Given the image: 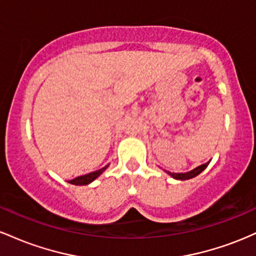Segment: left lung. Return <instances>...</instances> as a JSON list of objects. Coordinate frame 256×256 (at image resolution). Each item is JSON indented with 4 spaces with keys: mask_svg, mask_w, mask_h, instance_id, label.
I'll list each match as a JSON object with an SVG mask.
<instances>
[{
    "mask_svg": "<svg viewBox=\"0 0 256 256\" xmlns=\"http://www.w3.org/2000/svg\"><path fill=\"white\" fill-rule=\"evenodd\" d=\"M208 165H210V161H208V162L204 164V165L196 167V168H194V170H192V171H189V172H185V173H173V172H168V171H166V172L168 173V174L171 176V177L174 178V179H179V180H186V179L194 178V177H196V176H198L200 173L204 171V170Z\"/></svg>",
    "mask_w": 256,
    "mask_h": 256,
    "instance_id": "obj_1",
    "label": "left lung"
}]
</instances>
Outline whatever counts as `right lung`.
Masks as SVG:
<instances>
[{"instance_id": "1", "label": "right lung", "mask_w": 256, "mask_h": 256, "mask_svg": "<svg viewBox=\"0 0 256 256\" xmlns=\"http://www.w3.org/2000/svg\"><path fill=\"white\" fill-rule=\"evenodd\" d=\"M107 167H108V165L102 167L101 170H98V171L90 172V173H88V174L79 176V177H76L74 179H71V180H68V183L74 184V185H86V184H89V183H91V182L95 180V179L98 178V176L101 174V173L104 172L106 168H107Z\"/></svg>"}]
</instances>
